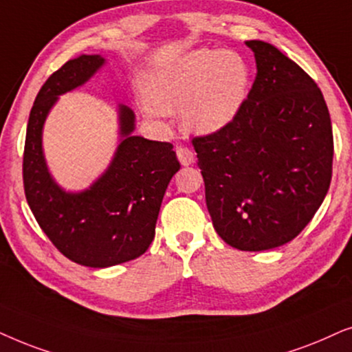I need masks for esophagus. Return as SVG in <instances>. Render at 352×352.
I'll list each match as a JSON object with an SVG mask.
<instances>
[{"mask_svg": "<svg viewBox=\"0 0 352 352\" xmlns=\"http://www.w3.org/2000/svg\"><path fill=\"white\" fill-rule=\"evenodd\" d=\"M177 157H179L182 166H191L195 162V153L186 146L177 148Z\"/></svg>", "mask_w": 352, "mask_h": 352, "instance_id": "esophagus-1", "label": "esophagus"}]
</instances>
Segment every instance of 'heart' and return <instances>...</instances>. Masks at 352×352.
<instances>
[{
	"instance_id": "obj_1",
	"label": "heart",
	"mask_w": 352,
	"mask_h": 352,
	"mask_svg": "<svg viewBox=\"0 0 352 352\" xmlns=\"http://www.w3.org/2000/svg\"><path fill=\"white\" fill-rule=\"evenodd\" d=\"M248 63L235 51L198 50L148 77V114L184 109L190 132L215 133L232 124L250 90Z\"/></svg>"
}]
</instances>
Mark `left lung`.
I'll return each instance as SVG.
<instances>
[{
  "instance_id": "left-lung-1",
  "label": "left lung",
  "mask_w": 352,
  "mask_h": 352,
  "mask_svg": "<svg viewBox=\"0 0 352 352\" xmlns=\"http://www.w3.org/2000/svg\"><path fill=\"white\" fill-rule=\"evenodd\" d=\"M256 80L235 120L191 140L219 236L240 251L296 238L325 199L333 133L317 83L274 45L246 41Z\"/></svg>"
}]
</instances>
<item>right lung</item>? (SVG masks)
Here are the masks:
<instances>
[{"label":"right lung","mask_w":352,"mask_h":352,"mask_svg":"<svg viewBox=\"0 0 352 352\" xmlns=\"http://www.w3.org/2000/svg\"><path fill=\"white\" fill-rule=\"evenodd\" d=\"M100 54L70 59L43 83L32 106L23 148V190L51 243L80 265L111 267L137 259L154 240L168 182L180 168L170 143L132 135L135 114L119 104L120 143L106 172L88 190L70 193L46 166L41 135L51 107L104 65Z\"/></svg>","instance_id":"add662e5"}]
</instances>
